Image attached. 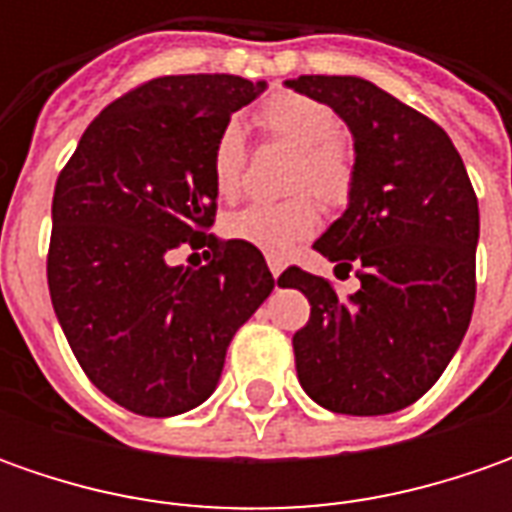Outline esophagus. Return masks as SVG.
I'll return each mask as SVG.
<instances>
[{"label": "esophagus", "instance_id": "1", "mask_svg": "<svg viewBox=\"0 0 512 512\" xmlns=\"http://www.w3.org/2000/svg\"><path fill=\"white\" fill-rule=\"evenodd\" d=\"M267 267H270L273 279H279V276H282V270H285V265H282V259H276V256H267Z\"/></svg>", "mask_w": 512, "mask_h": 512}]
</instances>
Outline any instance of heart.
Returning <instances> with one entry per match:
<instances>
[{
	"instance_id": "b5f03b06",
	"label": "heart",
	"mask_w": 512,
	"mask_h": 512,
	"mask_svg": "<svg viewBox=\"0 0 512 512\" xmlns=\"http://www.w3.org/2000/svg\"><path fill=\"white\" fill-rule=\"evenodd\" d=\"M256 122L282 145L296 150L290 190H307L322 205L339 207L353 187V153L339 130L336 110L305 93H273L256 110ZM245 176V133L236 122L219 130L210 153V179L222 199H236ZM225 233L236 242L285 256L319 227L316 205L307 196H290L276 205H247L225 219Z\"/></svg>"
}]
</instances>
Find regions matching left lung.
Returning a JSON list of instances; mask_svg holds the SVG:
<instances>
[{"mask_svg":"<svg viewBox=\"0 0 512 512\" xmlns=\"http://www.w3.org/2000/svg\"><path fill=\"white\" fill-rule=\"evenodd\" d=\"M287 88L336 110L353 136L347 210L313 242L362 287L287 267L310 319L293 336L296 373L316 404L347 416L396 413L436 384L476 302L479 202L462 156L433 119L359 76H299Z\"/></svg>","mask_w":512,"mask_h":512,"instance_id":"left-lung-1","label":"left lung"}]
</instances>
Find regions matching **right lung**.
Masks as SVG:
<instances>
[{
  "label": "right lung",
  "instance_id": "add662e5",
  "mask_svg": "<svg viewBox=\"0 0 512 512\" xmlns=\"http://www.w3.org/2000/svg\"><path fill=\"white\" fill-rule=\"evenodd\" d=\"M265 88L230 73L150 79L90 122L56 179L50 302L90 382L130 413L205 402L230 339L273 290L256 247L205 233L213 142ZM185 241L208 247L205 266L169 265Z\"/></svg>",
  "mask_w": 512,
  "mask_h": 512
}]
</instances>
